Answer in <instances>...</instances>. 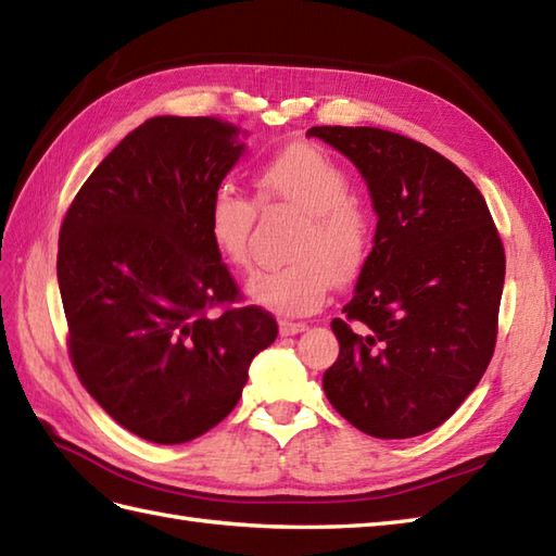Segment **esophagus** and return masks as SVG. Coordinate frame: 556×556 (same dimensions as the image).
Returning <instances> with one entry per match:
<instances>
[{
  "label": "esophagus",
  "mask_w": 556,
  "mask_h": 556,
  "mask_svg": "<svg viewBox=\"0 0 556 556\" xmlns=\"http://www.w3.org/2000/svg\"><path fill=\"white\" fill-rule=\"evenodd\" d=\"M308 327L305 323H291V320H279V334L281 337H291V334H299L303 329Z\"/></svg>",
  "instance_id": "obj_1"
}]
</instances>
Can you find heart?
I'll return each mask as SVG.
<instances>
[{"mask_svg": "<svg viewBox=\"0 0 556 556\" xmlns=\"http://www.w3.org/2000/svg\"><path fill=\"white\" fill-rule=\"evenodd\" d=\"M265 203L303 212L289 255L293 263L257 271L245 285L255 305L285 315L311 313L327 301L334 281L361 275L372 251L375 224L351 193V176L315 146H289L255 174ZM255 205L251 198L222 184L212 191L205 212L207 236L215 251L233 267L251 265Z\"/></svg>", "mask_w": 556, "mask_h": 556, "instance_id": "b5f03b06", "label": "heart"}]
</instances>
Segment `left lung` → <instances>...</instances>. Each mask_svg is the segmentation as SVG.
Masks as SVG:
<instances>
[{
	"mask_svg": "<svg viewBox=\"0 0 556 556\" xmlns=\"http://www.w3.org/2000/svg\"><path fill=\"white\" fill-rule=\"evenodd\" d=\"M370 188L375 245L344 317L325 394L380 440L425 434L478 387L497 344L504 245L485 198L440 152L372 126H313Z\"/></svg>",
	"mask_w": 556,
	"mask_h": 556,
	"instance_id": "1",
	"label": "left lung"
}]
</instances>
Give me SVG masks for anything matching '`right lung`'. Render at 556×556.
I'll return each mask as SVG.
<instances>
[{
    "instance_id": "obj_1",
    "label": "right lung",
    "mask_w": 556,
    "mask_h": 556,
    "mask_svg": "<svg viewBox=\"0 0 556 556\" xmlns=\"http://www.w3.org/2000/svg\"><path fill=\"white\" fill-rule=\"evenodd\" d=\"M215 116H152L80 186L59 231L68 356L110 416L155 444L205 434L239 404L277 339L212 245V191L243 155ZM223 305V313L208 311Z\"/></svg>"
}]
</instances>
